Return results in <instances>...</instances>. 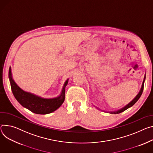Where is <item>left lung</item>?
Wrapping results in <instances>:
<instances>
[{
  "label": "left lung",
  "instance_id": "obj_1",
  "mask_svg": "<svg viewBox=\"0 0 153 153\" xmlns=\"http://www.w3.org/2000/svg\"><path fill=\"white\" fill-rule=\"evenodd\" d=\"M145 78H146V77H145V76L144 79H143V83H142V85L141 89H140L139 93H138V94L135 97V98H134L132 101H131L128 104H127L126 106H124V107H123L122 108H121V109H120V110H117V111H114V112H109V113H110V114H120V113H121V112H124V110H126L128 109V108L132 107V106L138 100V99H139V98H140V96H141V95H142V93H143V88H144V82H145Z\"/></svg>",
  "mask_w": 153,
  "mask_h": 153
}]
</instances>
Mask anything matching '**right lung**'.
<instances>
[{
  "instance_id": "obj_1",
  "label": "right lung",
  "mask_w": 153,
  "mask_h": 153,
  "mask_svg": "<svg viewBox=\"0 0 153 153\" xmlns=\"http://www.w3.org/2000/svg\"><path fill=\"white\" fill-rule=\"evenodd\" d=\"M8 76L13 94L16 100L24 107L35 114L45 115L52 113L59 108L65 101V87L68 84V79L65 82L62 92L59 96L54 98L47 99L22 90L14 81L11 68L9 69Z\"/></svg>"
}]
</instances>
